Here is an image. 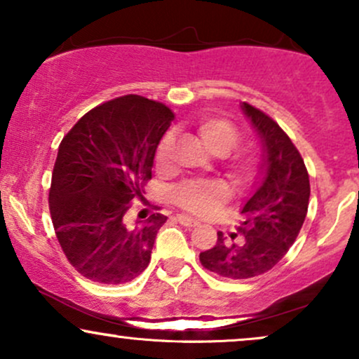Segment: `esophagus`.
<instances>
[{"instance_id":"obj_1","label":"esophagus","mask_w":359,"mask_h":359,"mask_svg":"<svg viewBox=\"0 0 359 359\" xmlns=\"http://www.w3.org/2000/svg\"><path fill=\"white\" fill-rule=\"evenodd\" d=\"M177 221H179L182 226H185V228H194V226L199 224V221L192 219V217L189 216H184V214H179V216H177Z\"/></svg>"}]
</instances>
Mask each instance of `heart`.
<instances>
[{
  "mask_svg": "<svg viewBox=\"0 0 359 359\" xmlns=\"http://www.w3.org/2000/svg\"><path fill=\"white\" fill-rule=\"evenodd\" d=\"M199 142L214 155L222 156L224 174L234 187H246L255 180L259 167V155L253 148L229 151L240 142V131L229 119L221 116H203L196 125ZM172 150V137H165L156 148V165L167 167ZM229 197V189L222 180H187L175 189L174 203L184 211L196 216H208L219 209Z\"/></svg>",
  "mask_w": 359,
  "mask_h": 359,
  "instance_id": "b5f03b06",
  "label": "heart"
}]
</instances>
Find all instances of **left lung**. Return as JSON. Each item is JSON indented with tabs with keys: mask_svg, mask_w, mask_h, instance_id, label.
Returning a JSON list of instances; mask_svg holds the SVG:
<instances>
[{
	"mask_svg": "<svg viewBox=\"0 0 359 359\" xmlns=\"http://www.w3.org/2000/svg\"><path fill=\"white\" fill-rule=\"evenodd\" d=\"M262 142V182L241 209L238 233H217L211 250L199 255L204 269L219 277L243 280L273 269L297 240L307 216L311 184L306 163L285 131L269 114L243 102Z\"/></svg>",
	"mask_w": 359,
	"mask_h": 359,
	"instance_id": "1",
	"label": "left lung"
}]
</instances>
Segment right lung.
<instances>
[{
  "instance_id": "add662e5",
  "label": "right lung",
  "mask_w": 359,
  "mask_h": 359,
  "mask_svg": "<svg viewBox=\"0 0 359 359\" xmlns=\"http://www.w3.org/2000/svg\"><path fill=\"white\" fill-rule=\"evenodd\" d=\"M172 119L162 102L128 94L90 109L62 138L48 208L62 251L82 277L116 285L150 263L167 216H148L142 192ZM135 196L144 203L138 218Z\"/></svg>"
}]
</instances>
